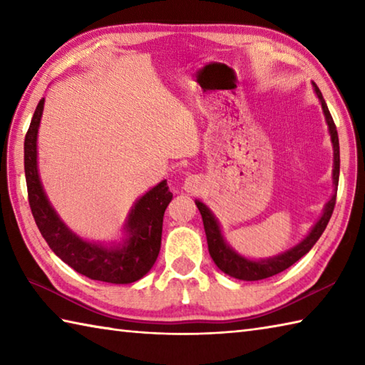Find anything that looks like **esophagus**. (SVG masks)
<instances>
[{
  "label": "esophagus",
  "mask_w": 365,
  "mask_h": 365,
  "mask_svg": "<svg viewBox=\"0 0 365 365\" xmlns=\"http://www.w3.org/2000/svg\"><path fill=\"white\" fill-rule=\"evenodd\" d=\"M199 185H201V178L197 175H188L183 182V190L187 192H192L199 188Z\"/></svg>",
  "instance_id": "34e87169"
}]
</instances>
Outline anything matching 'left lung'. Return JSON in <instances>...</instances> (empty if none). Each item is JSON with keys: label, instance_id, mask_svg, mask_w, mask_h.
Listing matches in <instances>:
<instances>
[{"label": "left lung", "instance_id": "8db88e82", "mask_svg": "<svg viewBox=\"0 0 365 365\" xmlns=\"http://www.w3.org/2000/svg\"><path fill=\"white\" fill-rule=\"evenodd\" d=\"M313 90H315V95L319 99L321 109H323L324 118H326V125H327V131H329L331 135V142H332V150H334V169H332V185H334V192L329 201L326 202L323 213L318 218L315 225L312 226L310 232L305 235V237L299 242L297 245L291 247L287 252H283L280 255L275 256H269V258L264 259H250L242 256L240 253L235 252V250L227 244L223 232H221V226L218 218L213 215V212L207 207L202 201L196 199V205L199 212L202 215L204 221V230L207 235V245H209V253L212 256L213 262L217 264V267L225 272L226 275H230L232 278H237V280H244V282H256V280H264V278L274 277L277 274L283 272L284 269H288L292 266L296 261L302 258L304 255H307L312 250V247L317 244L318 239L321 237V234L324 232L327 223H329L331 215L334 212V205H335V196H337V187H339V174H340V147H339V134H337V128H335L334 120L331 117V112L327 109V104L324 101L323 95H321L319 88L317 87V83L313 82Z\"/></svg>", "mask_w": 365, "mask_h": 365}]
</instances>
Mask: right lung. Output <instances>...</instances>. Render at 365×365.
<instances>
[{"mask_svg":"<svg viewBox=\"0 0 365 365\" xmlns=\"http://www.w3.org/2000/svg\"><path fill=\"white\" fill-rule=\"evenodd\" d=\"M42 98L25 135V177L28 201L42 237L58 258L91 280L128 284L150 272L161 248L164 210L173 201L168 182L161 180L142 195L131 207L123 225L120 242L101 244L82 239L60 218L42 187L38 169V131Z\"/></svg>","mask_w":365,"mask_h":365,"instance_id":"1","label":"right lung"}]
</instances>
